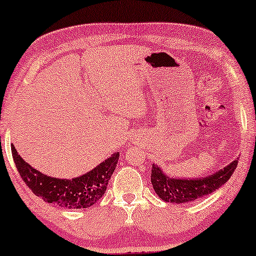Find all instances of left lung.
Wrapping results in <instances>:
<instances>
[{
  "label": "left lung",
  "instance_id": "1",
  "mask_svg": "<svg viewBox=\"0 0 256 256\" xmlns=\"http://www.w3.org/2000/svg\"><path fill=\"white\" fill-rule=\"evenodd\" d=\"M238 158L222 167L218 172L201 178H171L160 166L152 164V184L161 200L170 204H186L218 190L230 179L236 170Z\"/></svg>",
  "mask_w": 256,
  "mask_h": 256
}]
</instances>
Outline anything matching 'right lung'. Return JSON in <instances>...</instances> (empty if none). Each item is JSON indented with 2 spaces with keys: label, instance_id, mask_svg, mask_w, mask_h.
Segmentation results:
<instances>
[{
  "label": "right lung",
  "instance_id": "1",
  "mask_svg": "<svg viewBox=\"0 0 256 256\" xmlns=\"http://www.w3.org/2000/svg\"><path fill=\"white\" fill-rule=\"evenodd\" d=\"M12 155L20 177L34 195L48 204L68 210L89 208L96 204L104 195L119 160V152H116L85 174L72 179H61L34 170L18 154L13 144Z\"/></svg>",
  "mask_w": 256,
  "mask_h": 256
}]
</instances>
